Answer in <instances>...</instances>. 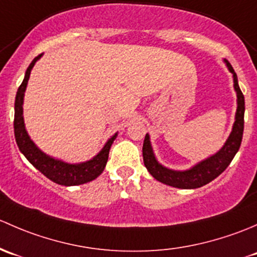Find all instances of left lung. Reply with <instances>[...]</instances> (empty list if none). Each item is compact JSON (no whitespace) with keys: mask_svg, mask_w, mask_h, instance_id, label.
Returning a JSON list of instances; mask_svg holds the SVG:
<instances>
[{"mask_svg":"<svg viewBox=\"0 0 257 257\" xmlns=\"http://www.w3.org/2000/svg\"><path fill=\"white\" fill-rule=\"evenodd\" d=\"M227 69L232 74L234 78V89L236 91L237 96V109L235 113V122L232 126V131L230 134L229 139L226 140L225 145L221 147L219 152L213 155L207 160L202 161L194 167L187 171H173L169 169L156 160L155 153H153L152 146H151L150 136L148 134L145 137L144 147H142V155H144V163L146 166L147 171L152 174L153 178L167 186L174 188H182V189H195L208 184L216 177L220 176L225 171L227 166L232 161L234 156L239 151L240 145L242 140V132H244V112H245V100L241 90L237 84V76L231 64L224 59Z\"/></svg>","mask_w":257,"mask_h":257,"instance_id":"obj_1","label":"left lung"}]
</instances>
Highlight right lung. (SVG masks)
Instances as JSON below:
<instances>
[{
	"instance_id": "right-lung-1",
	"label": "right lung",
	"mask_w": 257,
	"mask_h": 257,
	"mask_svg": "<svg viewBox=\"0 0 257 257\" xmlns=\"http://www.w3.org/2000/svg\"><path fill=\"white\" fill-rule=\"evenodd\" d=\"M42 57L39 54L38 57L34 58L30 64V67L26 70L25 79L22 84L18 88L17 95H16L15 101V121H13V127H15V137L17 146L21 152L25 155V157L34 166L39 172L44 174L47 178L53 181L54 183L60 184V186H79V184L88 183L92 179L97 178L104 171L105 166L107 163L109 158V152L112 142L115 141L117 134L113 135L109 141L105 144L102 150L95 156L92 160L86 161L83 163H71L63 162L60 160L50 157L42 152L38 147L34 145L31 137L28 136L26 131L25 120H23V97H25V91L27 88L28 79H30L31 70L34 67L37 60Z\"/></svg>"
}]
</instances>
